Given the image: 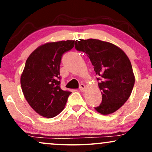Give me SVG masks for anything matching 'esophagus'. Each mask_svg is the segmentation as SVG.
<instances>
[{
	"instance_id": "34e87169",
	"label": "esophagus",
	"mask_w": 152,
	"mask_h": 152,
	"mask_svg": "<svg viewBox=\"0 0 152 152\" xmlns=\"http://www.w3.org/2000/svg\"><path fill=\"white\" fill-rule=\"evenodd\" d=\"M79 89L82 92L86 90V86H85L84 84H83V83H81V84L79 86Z\"/></svg>"
}]
</instances>
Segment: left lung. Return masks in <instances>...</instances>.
I'll return each mask as SVG.
<instances>
[{
    "mask_svg": "<svg viewBox=\"0 0 152 152\" xmlns=\"http://www.w3.org/2000/svg\"><path fill=\"white\" fill-rule=\"evenodd\" d=\"M75 48L88 56L98 76L102 102L96 111L113 114L128 100L133 89L135 77L129 58L119 47L99 39H80Z\"/></svg>",
    "mask_w": 152,
    "mask_h": 152,
    "instance_id": "obj_1",
    "label": "left lung"
}]
</instances>
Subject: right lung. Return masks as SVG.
Returning a JSON list of instances; mask_svg holds the SVG:
<instances>
[{"label":"right lung","mask_w":152,"mask_h":152,"mask_svg":"<svg viewBox=\"0 0 152 152\" xmlns=\"http://www.w3.org/2000/svg\"><path fill=\"white\" fill-rule=\"evenodd\" d=\"M67 40L44 43L35 49L26 62L20 76L24 97L37 114L53 118L64 110L70 91L60 87L62 55L74 46Z\"/></svg>","instance_id":"obj_1"}]
</instances>
